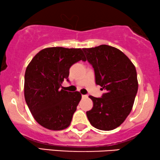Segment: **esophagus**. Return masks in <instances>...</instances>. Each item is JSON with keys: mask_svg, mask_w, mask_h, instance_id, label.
Wrapping results in <instances>:
<instances>
[{"mask_svg": "<svg viewBox=\"0 0 160 160\" xmlns=\"http://www.w3.org/2000/svg\"><path fill=\"white\" fill-rule=\"evenodd\" d=\"M82 98H87V95H83V94H82Z\"/></svg>", "mask_w": 160, "mask_h": 160, "instance_id": "esophagus-1", "label": "esophagus"}]
</instances>
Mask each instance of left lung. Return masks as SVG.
Returning a JSON list of instances; mask_svg holds the SVG:
<instances>
[{
	"label": "left lung",
	"instance_id": "8db88e82",
	"mask_svg": "<svg viewBox=\"0 0 160 160\" xmlns=\"http://www.w3.org/2000/svg\"><path fill=\"white\" fill-rule=\"evenodd\" d=\"M94 68L95 82L106 91L102 98L89 96L92 110L86 112L92 126L111 131L124 122L130 114L138 90L136 68L118 48L108 45L82 48Z\"/></svg>",
	"mask_w": 160,
	"mask_h": 160
}]
</instances>
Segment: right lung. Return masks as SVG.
Instances as JSON below:
<instances>
[{"label": "right lung", "mask_w": 160, "mask_h": 160, "mask_svg": "<svg viewBox=\"0 0 160 160\" xmlns=\"http://www.w3.org/2000/svg\"><path fill=\"white\" fill-rule=\"evenodd\" d=\"M86 61L81 48L50 47L32 58L24 77V97L35 120L44 128L60 131L68 128L81 100L79 92L60 88L69 68Z\"/></svg>", "instance_id": "right-lung-1"}]
</instances>
